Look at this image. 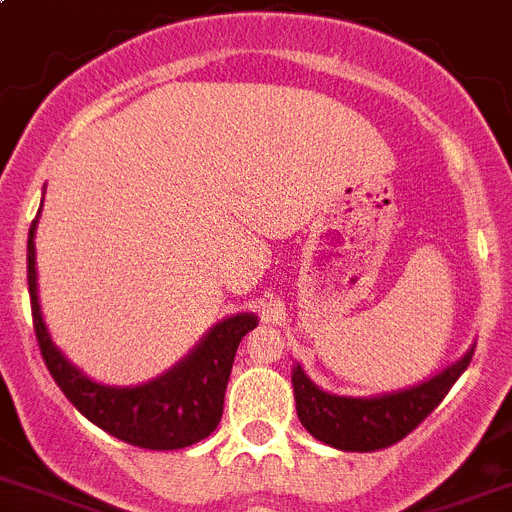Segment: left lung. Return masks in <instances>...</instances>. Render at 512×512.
<instances>
[{"label":"left lung","mask_w":512,"mask_h":512,"mask_svg":"<svg viewBox=\"0 0 512 512\" xmlns=\"http://www.w3.org/2000/svg\"><path fill=\"white\" fill-rule=\"evenodd\" d=\"M472 353L475 348L416 386L368 398L335 396L322 391L304 373L302 365L294 363L292 386L297 416L314 439L342 452H375L391 447L437 409L454 381L467 370Z\"/></svg>","instance_id":"8db88e82"}]
</instances>
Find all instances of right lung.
I'll return each instance as SVG.
<instances>
[{
    "label": "right lung",
    "instance_id": "1",
    "mask_svg": "<svg viewBox=\"0 0 512 512\" xmlns=\"http://www.w3.org/2000/svg\"><path fill=\"white\" fill-rule=\"evenodd\" d=\"M42 210V203H40ZM37 218L27 236V284H30L32 322L37 345L50 375L75 409L111 437L142 449H182L215 431L223 416V396L231 378L238 342L259 325L253 312H238L210 327L195 348L167 373L139 386H103L75 368L50 337L37 297L35 233Z\"/></svg>",
    "mask_w": 512,
    "mask_h": 512
}]
</instances>
